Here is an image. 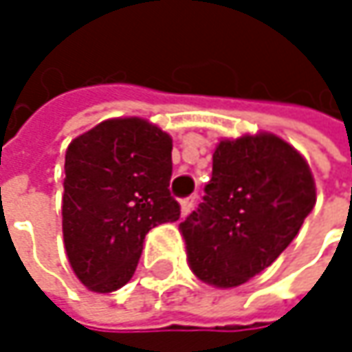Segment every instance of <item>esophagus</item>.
Wrapping results in <instances>:
<instances>
[{
	"label": "esophagus",
	"mask_w": 352,
	"mask_h": 352,
	"mask_svg": "<svg viewBox=\"0 0 352 352\" xmlns=\"http://www.w3.org/2000/svg\"><path fill=\"white\" fill-rule=\"evenodd\" d=\"M193 206H195V197H193V195L183 197V199H181V214H183V216H187V214L193 210Z\"/></svg>",
	"instance_id": "obj_1"
}]
</instances>
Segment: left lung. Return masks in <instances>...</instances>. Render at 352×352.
Listing matches in <instances>:
<instances>
[{"label":"left lung","instance_id":"left-lung-1","mask_svg":"<svg viewBox=\"0 0 352 352\" xmlns=\"http://www.w3.org/2000/svg\"><path fill=\"white\" fill-rule=\"evenodd\" d=\"M314 204L312 171L283 138L220 140L204 201L179 224L191 271L214 287L243 285L289 246Z\"/></svg>","mask_w":352,"mask_h":352}]
</instances>
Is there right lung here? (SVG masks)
Returning a JSON list of instances; mask_svg holds the SVG:
<instances>
[{"mask_svg": "<svg viewBox=\"0 0 352 352\" xmlns=\"http://www.w3.org/2000/svg\"><path fill=\"white\" fill-rule=\"evenodd\" d=\"M173 140L142 118H111L65 155L63 239L77 279L96 294L130 281L151 228L177 222Z\"/></svg>", "mask_w": 352, "mask_h": 352, "instance_id": "obj_1", "label": "right lung"}]
</instances>
